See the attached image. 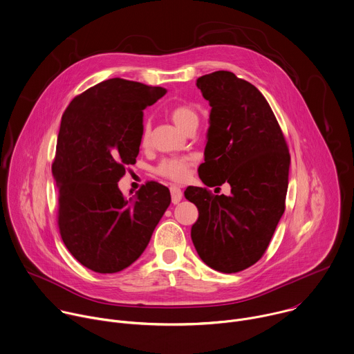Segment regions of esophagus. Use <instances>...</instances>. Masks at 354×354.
Wrapping results in <instances>:
<instances>
[{
	"mask_svg": "<svg viewBox=\"0 0 354 354\" xmlns=\"http://www.w3.org/2000/svg\"><path fill=\"white\" fill-rule=\"evenodd\" d=\"M170 194H171V202L176 205L183 199V191L177 185L170 187Z\"/></svg>",
	"mask_w": 354,
	"mask_h": 354,
	"instance_id": "1",
	"label": "esophagus"
}]
</instances>
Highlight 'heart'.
I'll return each instance as SVG.
<instances>
[{
  "instance_id": "1",
  "label": "heart",
  "mask_w": 354,
  "mask_h": 354,
  "mask_svg": "<svg viewBox=\"0 0 354 354\" xmlns=\"http://www.w3.org/2000/svg\"><path fill=\"white\" fill-rule=\"evenodd\" d=\"M171 120L181 129L187 130L191 126H198L199 116L196 111L185 104L176 105L169 112ZM151 141V124L149 122H145L141 130L140 142L142 147H148ZM191 169V159L189 158H166L158 163V166L153 169V171L174 183H183L189 176Z\"/></svg>"
}]
</instances>
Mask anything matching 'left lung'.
Wrapping results in <instances>:
<instances>
[{
    "mask_svg": "<svg viewBox=\"0 0 354 354\" xmlns=\"http://www.w3.org/2000/svg\"><path fill=\"white\" fill-rule=\"evenodd\" d=\"M196 87L212 106L198 173L207 187L228 183L231 194L185 189L199 210L191 238L209 267L238 272L264 254L283 214L290 156L268 102L253 84L218 71L199 77Z\"/></svg>",
    "mask_w": 354,
    "mask_h": 354,
    "instance_id": "8db88e82",
    "label": "left lung"
}]
</instances>
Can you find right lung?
I'll return each mask as SVG.
<instances>
[{
    "mask_svg": "<svg viewBox=\"0 0 354 354\" xmlns=\"http://www.w3.org/2000/svg\"><path fill=\"white\" fill-rule=\"evenodd\" d=\"M165 94L163 87L109 79L77 95L62 116L53 163L59 232L73 257L95 272L133 264L170 205L159 183L130 199L118 187L140 152L142 111Z\"/></svg>",
    "mask_w": 354,
    "mask_h": 354,
    "instance_id": "obj_1",
    "label": "right lung"
}]
</instances>
